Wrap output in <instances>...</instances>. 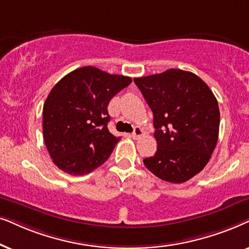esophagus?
I'll list each match as a JSON object with an SVG mask.
<instances>
[{
	"label": "esophagus",
	"instance_id": "obj_1",
	"mask_svg": "<svg viewBox=\"0 0 249 249\" xmlns=\"http://www.w3.org/2000/svg\"><path fill=\"white\" fill-rule=\"evenodd\" d=\"M142 135V130L140 127H135L134 128V131H133V133L131 134V137H132V139H134V140H137V139H139Z\"/></svg>",
	"mask_w": 249,
	"mask_h": 249
}]
</instances>
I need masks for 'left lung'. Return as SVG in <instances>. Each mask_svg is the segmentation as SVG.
Segmentation results:
<instances>
[{
  "label": "left lung",
  "mask_w": 249,
  "mask_h": 249,
  "mask_svg": "<svg viewBox=\"0 0 249 249\" xmlns=\"http://www.w3.org/2000/svg\"><path fill=\"white\" fill-rule=\"evenodd\" d=\"M154 114L157 151L144 158L152 174L183 183L203 171L217 143L220 110L203 79L181 69L134 78Z\"/></svg>",
  "instance_id": "8db88e82"
}]
</instances>
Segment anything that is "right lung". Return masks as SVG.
I'll use <instances>...</instances> for the list:
<instances>
[{
  "mask_svg": "<svg viewBox=\"0 0 249 249\" xmlns=\"http://www.w3.org/2000/svg\"><path fill=\"white\" fill-rule=\"evenodd\" d=\"M131 77L86 66L53 86L43 106V138L53 163L71 175L101 166L121 138L109 132L108 105Z\"/></svg>",
  "mask_w": 249,
  "mask_h": 249,
  "instance_id": "1",
  "label": "right lung"
}]
</instances>
